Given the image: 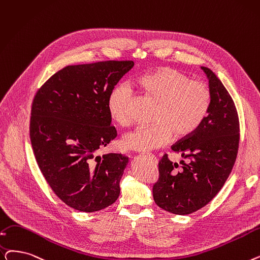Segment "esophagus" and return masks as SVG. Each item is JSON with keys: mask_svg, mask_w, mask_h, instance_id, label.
Instances as JSON below:
<instances>
[{"mask_svg": "<svg viewBox=\"0 0 260 260\" xmlns=\"http://www.w3.org/2000/svg\"><path fill=\"white\" fill-rule=\"evenodd\" d=\"M148 156L150 157V158H152V159L153 160H155V161H157V159H156V157L154 156V155H152V154H148Z\"/></svg>", "mask_w": 260, "mask_h": 260, "instance_id": "34e87169", "label": "esophagus"}]
</instances>
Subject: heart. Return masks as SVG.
I'll list each match as a JSON object with an SVG mask.
<instances>
[{
    "label": "heart",
    "instance_id": "heart-1",
    "mask_svg": "<svg viewBox=\"0 0 260 260\" xmlns=\"http://www.w3.org/2000/svg\"><path fill=\"white\" fill-rule=\"evenodd\" d=\"M139 85L152 100L158 103L153 126L138 127L122 139L125 149L148 152L159 149L172 139L193 134L204 121L210 105V91L202 82L191 78L170 67L159 68L143 75ZM131 89L119 85L112 89L108 98L111 118L120 126H129L134 122Z\"/></svg>",
    "mask_w": 260,
    "mask_h": 260
}]
</instances>
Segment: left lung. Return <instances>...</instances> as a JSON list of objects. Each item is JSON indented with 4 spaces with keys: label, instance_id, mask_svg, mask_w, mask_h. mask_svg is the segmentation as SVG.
<instances>
[{
    "label": "left lung",
    "instance_id": "left-lung-1",
    "mask_svg": "<svg viewBox=\"0 0 260 260\" xmlns=\"http://www.w3.org/2000/svg\"><path fill=\"white\" fill-rule=\"evenodd\" d=\"M209 83L210 105L204 121L190 136L172 145L188 158L179 168L165 154L153 186L156 204L174 214L192 213L217 196L230 176L240 140L239 118L229 91L210 69L201 67Z\"/></svg>",
    "mask_w": 260,
    "mask_h": 260
}]
</instances>
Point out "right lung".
<instances>
[{"instance_id":"right-lung-1","label":"right lung","mask_w":260,"mask_h":260,"mask_svg":"<svg viewBox=\"0 0 260 260\" xmlns=\"http://www.w3.org/2000/svg\"><path fill=\"white\" fill-rule=\"evenodd\" d=\"M133 67L132 60L68 66L52 75L32 100L34 155L54 193L73 209L99 211L119 198L128 157L96 153L117 137L108 98Z\"/></svg>"}]
</instances>
